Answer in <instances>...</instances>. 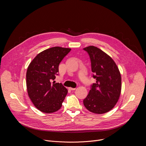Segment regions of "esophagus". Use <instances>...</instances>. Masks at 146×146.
I'll list each match as a JSON object with an SVG mask.
<instances>
[{"label":"esophagus","mask_w":146,"mask_h":146,"mask_svg":"<svg viewBox=\"0 0 146 146\" xmlns=\"http://www.w3.org/2000/svg\"><path fill=\"white\" fill-rule=\"evenodd\" d=\"M76 88H68V89L69 90H76Z\"/></svg>","instance_id":"1"}]
</instances>
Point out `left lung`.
Returning a JSON list of instances; mask_svg holds the SVG:
<instances>
[{"instance_id":"left-lung-1","label":"left lung","mask_w":146,"mask_h":146,"mask_svg":"<svg viewBox=\"0 0 146 146\" xmlns=\"http://www.w3.org/2000/svg\"><path fill=\"white\" fill-rule=\"evenodd\" d=\"M83 50L89 56L92 77L96 80L91 85L83 104L93 113H106L113 108L119 99L121 90L120 72L112 58L101 49L89 46Z\"/></svg>"}]
</instances>
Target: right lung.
<instances>
[{"label": "right lung", "instance_id": "obj_1", "mask_svg": "<svg viewBox=\"0 0 146 146\" xmlns=\"http://www.w3.org/2000/svg\"><path fill=\"white\" fill-rule=\"evenodd\" d=\"M70 50L60 47L47 49L38 54L28 67V94L34 106L42 112H54L62 106L68 91L54 79L59 64Z\"/></svg>", "mask_w": 146, "mask_h": 146}]
</instances>
